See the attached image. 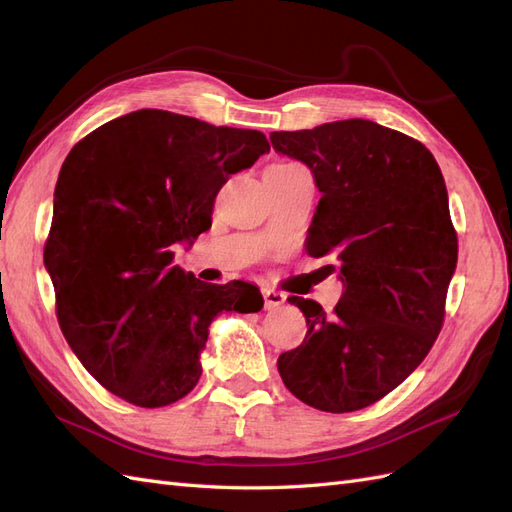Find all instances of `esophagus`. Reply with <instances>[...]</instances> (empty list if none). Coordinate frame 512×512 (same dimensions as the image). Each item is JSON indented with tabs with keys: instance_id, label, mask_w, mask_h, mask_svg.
Listing matches in <instances>:
<instances>
[{
	"instance_id": "34e87169",
	"label": "esophagus",
	"mask_w": 512,
	"mask_h": 512,
	"mask_svg": "<svg viewBox=\"0 0 512 512\" xmlns=\"http://www.w3.org/2000/svg\"><path fill=\"white\" fill-rule=\"evenodd\" d=\"M262 299H265V309H277V307L284 305L286 294L280 292V290L265 288V290H262Z\"/></svg>"
}]
</instances>
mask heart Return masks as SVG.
Masks as SVG:
<instances>
[{
  "instance_id": "heart-1",
  "label": "heart",
  "mask_w": 512,
  "mask_h": 512,
  "mask_svg": "<svg viewBox=\"0 0 512 512\" xmlns=\"http://www.w3.org/2000/svg\"><path fill=\"white\" fill-rule=\"evenodd\" d=\"M280 164H282V166H284V164H292V162H280Z\"/></svg>"
}]
</instances>
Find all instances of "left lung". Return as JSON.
Instances as JSON below:
<instances>
[{
    "label": "left lung",
    "instance_id": "left-lung-1",
    "mask_svg": "<svg viewBox=\"0 0 512 512\" xmlns=\"http://www.w3.org/2000/svg\"><path fill=\"white\" fill-rule=\"evenodd\" d=\"M271 143L312 168L322 198L307 254L333 256L346 288L331 314L288 299L307 335L277 369L307 406L367 408L421 365L442 329L457 232L440 166L416 138L367 119L271 132Z\"/></svg>",
    "mask_w": 512,
    "mask_h": 512
}]
</instances>
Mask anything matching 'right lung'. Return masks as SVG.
Masks as SVG:
<instances>
[{
	"instance_id": "right-lung-1",
	"label": "right lung",
	"mask_w": 512,
	"mask_h": 512,
	"mask_svg": "<svg viewBox=\"0 0 512 512\" xmlns=\"http://www.w3.org/2000/svg\"><path fill=\"white\" fill-rule=\"evenodd\" d=\"M256 130L143 108L89 132L59 170L44 265L61 333L106 391L138 408L188 395L213 318L260 312L247 282L205 284L173 245L211 228L230 175L267 153Z\"/></svg>"
}]
</instances>
